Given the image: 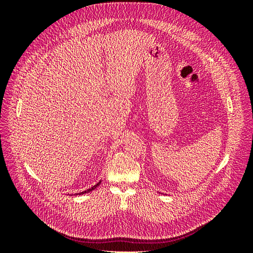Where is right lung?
I'll list each match as a JSON object with an SVG mask.
<instances>
[{"label": "right lung", "mask_w": 253, "mask_h": 253, "mask_svg": "<svg viewBox=\"0 0 253 253\" xmlns=\"http://www.w3.org/2000/svg\"><path fill=\"white\" fill-rule=\"evenodd\" d=\"M100 183H101V181H99L98 183H97V185H95L94 187H91L90 189H88V190H85V191H83V192H81V193H79V194H84V193H87V192H89V191H93V190H95L99 185H100ZM78 195V194H77Z\"/></svg>", "instance_id": "obj_1"}]
</instances>
